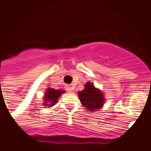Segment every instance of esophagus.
<instances>
[{
	"mask_svg": "<svg viewBox=\"0 0 151 151\" xmlns=\"http://www.w3.org/2000/svg\"><path fill=\"white\" fill-rule=\"evenodd\" d=\"M66 90H67L68 92H71V91H73V88H72L70 86H67V87H66Z\"/></svg>",
	"mask_w": 151,
	"mask_h": 151,
	"instance_id": "obj_1",
	"label": "esophagus"
}]
</instances>
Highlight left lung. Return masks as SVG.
Returning <instances> with one entry per match:
<instances>
[{"mask_svg":"<svg viewBox=\"0 0 151 151\" xmlns=\"http://www.w3.org/2000/svg\"><path fill=\"white\" fill-rule=\"evenodd\" d=\"M84 89L78 92L79 99L82 105L90 111H97L104 104V96L100 90L95 88L93 84L88 82L85 84Z\"/></svg>","mask_w":151,"mask_h":151,"instance_id":"obj_1","label":"left lung"}]
</instances>
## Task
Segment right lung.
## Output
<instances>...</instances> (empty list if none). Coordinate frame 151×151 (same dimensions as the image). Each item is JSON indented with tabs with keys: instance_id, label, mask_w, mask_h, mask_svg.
Segmentation results:
<instances>
[{
	"instance_id": "obj_1",
	"label": "right lung",
	"mask_w": 151,
	"mask_h": 151,
	"mask_svg": "<svg viewBox=\"0 0 151 151\" xmlns=\"http://www.w3.org/2000/svg\"><path fill=\"white\" fill-rule=\"evenodd\" d=\"M64 91H60V90H54L52 89V88H48L47 91L46 92V94H45V97H44V101H46L44 103L47 106V103H50V106L49 107H51L54 104L58 102V99L60 97V95L64 93Z\"/></svg>"
}]
</instances>
